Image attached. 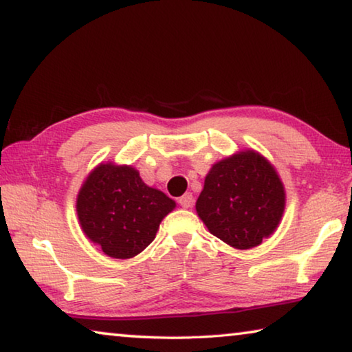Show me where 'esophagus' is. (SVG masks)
I'll list each match as a JSON object with an SVG mask.
<instances>
[{
	"label": "esophagus",
	"mask_w": 352,
	"mask_h": 352,
	"mask_svg": "<svg viewBox=\"0 0 352 352\" xmlns=\"http://www.w3.org/2000/svg\"><path fill=\"white\" fill-rule=\"evenodd\" d=\"M178 204H180L182 208H184V210H188V208H190V206H192V204H194L192 194L186 192L184 195H182V197L178 199Z\"/></svg>",
	"instance_id": "34e87169"
}]
</instances>
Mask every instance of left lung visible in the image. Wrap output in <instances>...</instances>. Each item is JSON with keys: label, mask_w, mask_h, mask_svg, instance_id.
Instances as JSON below:
<instances>
[{"label": "left lung", "mask_w": 352, "mask_h": 352, "mask_svg": "<svg viewBox=\"0 0 352 352\" xmlns=\"http://www.w3.org/2000/svg\"><path fill=\"white\" fill-rule=\"evenodd\" d=\"M285 208V189L269 160L253 148L214 163L195 211L208 231L237 250L261 245L275 233Z\"/></svg>", "instance_id": "8db88e82"}]
</instances>
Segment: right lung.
I'll list each match as a JSON object with an SVG mask.
<instances>
[{
  "mask_svg": "<svg viewBox=\"0 0 352 352\" xmlns=\"http://www.w3.org/2000/svg\"><path fill=\"white\" fill-rule=\"evenodd\" d=\"M175 201L142 182L133 166L100 163L83 180L76 200L80 228L115 259H130L151 243Z\"/></svg>",
  "mask_w": 352,
  "mask_h": 352,
  "instance_id": "1",
  "label": "right lung"
}]
</instances>
